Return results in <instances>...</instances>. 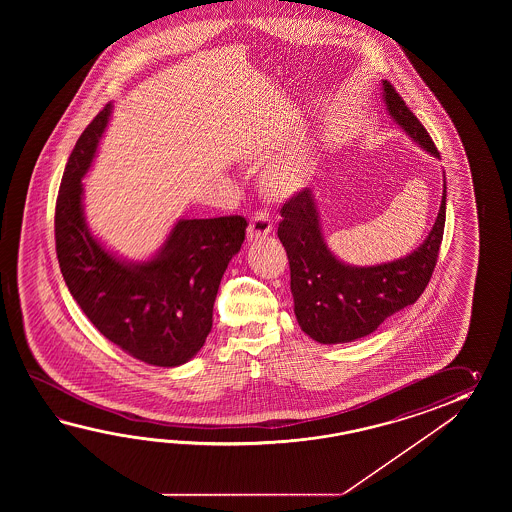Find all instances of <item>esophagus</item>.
Returning a JSON list of instances; mask_svg holds the SVG:
<instances>
[{"instance_id": "1", "label": "esophagus", "mask_w": 512, "mask_h": 512, "mask_svg": "<svg viewBox=\"0 0 512 512\" xmlns=\"http://www.w3.org/2000/svg\"><path fill=\"white\" fill-rule=\"evenodd\" d=\"M272 232V221L267 212H256L254 218L249 223V230H247V238L249 240H260L269 236Z\"/></svg>"}]
</instances>
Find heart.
<instances>
[{"label": "heart", "mask_w": 512, "mask_h": 512, "mask_svg": "<svg viewBox=\"0 0 512 512\" xmlns=\"http://www.w3.org/2000/svg\"><path fill=\"white\" fill-rule=\"evenodd\" d=\"M309 175V164L302 157H280L263 172V188L274 197H287L302 188Z\"/></svg>", "instance_id": "1"}]
</instances>
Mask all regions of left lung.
Masks as SVG:
<instances>
[{
    "mask_svg": "<svg viewBox=\"0 0 512 512\" xmlns=\"http://www.w3.org/2000/svg\"><path fill=\"white\" fill-rule=\"evenodd\" d=\"M382 98L392 119L423 150L439 157L432 137L395 87L382 80ZM278 238L291 267L294 315L305 335L320 344H342L373 333L388 316L417 302L432 278L443 241L446 185L434 227L401 260L357 267L338 260L322 236L315 196L309 188L283 203Z\"/></svg>",
    "mask_w": 512,
    "mask_h": 512,
    "instance_id": "left-lung-1",
    "label": "left lung"
}]
</instances>
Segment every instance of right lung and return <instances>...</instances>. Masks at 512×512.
I'll return each instance as SVG.
<instances>
[{"label":"right lung","instance_id":"add662e5","mask_svg":"<svg viewBox=\"0 0 512 512\" xmlns=\"http://www.w3.org/2000/svg\"><path fill=\"white\" fill-rule=\"evenodd\" d=\"M98 113L69 155L56 199L55 240L69 293L104 337L152 366L174 368L203 348L219 283L245 240L241 216L179 219L152 260L106 251L87 229L82 179L108 126Z\"/></svg>","mask_w":512,"mask_h":512}]
</instances>
